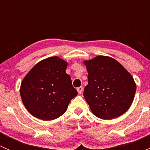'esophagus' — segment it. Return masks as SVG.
Masks as SVG:
<instances>
[{"instance_id":"esophagus-1","label":"esophagus","mask_w":150,"mask_h":150,"mask_svg":"<svg viewBox=\"0 0 150 150\" xmlns=\"http://www.w3.org/2000/svg\"><path fill=\"white\" fill-rule=\"evenodd\" d=\"M77 91H78L79 94H81V93H83V88L82 86H80V87H78V88H77Z\"/></svg>"}]
</instances>
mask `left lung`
Returning <instances> with one entry per match:
<instances>
[{"label":"left lung","instance_id":"obj_1","mask_svg":"<svg viewBox=\"0 0 150 150\" xmlns=\"http://www.w3.org/2000/svg\"><path fill=\"white\" fill-rule=\"evenodd\" d=\"M88 85L83 96L92 113L103 120L120 117L129 109L137 85L132 75L113 58L97 56L85 60Z\"/></svg>","mask_w":150,"mask_h":150}]
</instances>
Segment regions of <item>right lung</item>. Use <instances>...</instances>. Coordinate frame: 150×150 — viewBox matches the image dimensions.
Returning a JSON list of instances; mask_svg holds the SVG:
<instances>
[{
  "label": "right lung",
  "mask_w": 150,
  "mask_h": 150,
  "mask_svg": "<svg viewBox=\"0 0 150 150\" xmlns=\"http://www.w3.org/2000/svg\"><path fill=\"white\" fill-rule=\"evenodd\" d=\"M67 67V62L59 57H48L27 74L21 83L20 95L32 115L51 120L65 112L71 99L78 95L65 72Z\"/></svg>",
  "instance_id": "1"
}]
</instances>
